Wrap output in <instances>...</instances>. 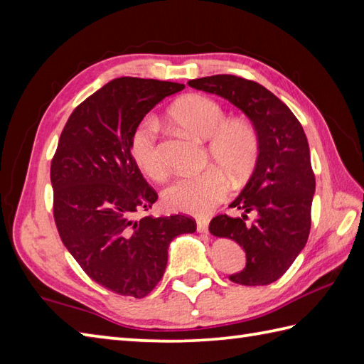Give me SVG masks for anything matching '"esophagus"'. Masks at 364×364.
<instances>
[{
  "label": "esophagus",
  "mask_w": 364,
  "mask_h": 364,
  "mask_svg": "<svg viewBox=\"0 0 364 364\" xmlns=\"http://www.w3.org/2000/svg\"><path fill=\"white\" fill-rule=\"evenodd\" d=\"M208 225H210V220L205 218L197 219V231L198 233H208Z\"/></svg>",
  "instance_id": "34e87169"
}]
</instances>
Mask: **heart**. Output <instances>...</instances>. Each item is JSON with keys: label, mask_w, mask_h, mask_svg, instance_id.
Returning a JSON list of instances; mask_svg holds the SVG:
<instances>
[{"label": "heart", "mask_w": 364, "mask_h": 364, "mask_svg": "<svg viewBox=\"0 0 364 364\" xmlns=\"http://www.w3.org/2000/svg\"><path fill=\"white\" fill-rule=\"evenodd\" d=\"M178 125L208 141V154L214 164L233 176L242 178L253 168L259 153L257 129L245 120H227V114L215 100L192 94L183 97L170 109ZM131 156L136 166L151 180L162 181L167 166L158 144V125L145 117L134 128L129 141ZM219 168L183 175L168 184L162 200L172 211L203 215L227 196L228 180Z\"/></svg>", "instance_id": "b5f03b06"}]
</instances>
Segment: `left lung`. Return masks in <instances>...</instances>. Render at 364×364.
<instances>
[{
    "label": "left lung",
    "instance_id": "1",
    "mask_svg": "<svg viewBox=\"0 0 364 364\" xmlns=\"http://www.w3.org/2000/svg\"><path fill=\"white\" fill-rule=\"evenodd\" d=\"M188 84L228 100L257 129V164L230 205L242 214L218 215L210 231L233 239L245 252V267L231 274V282L244 286L272 283L289 269L310 235L316 180L305 131L289 107L258 82L214 75ZM249 213L254 214L253 221L248 220Z\"/></svg>",
    "mask_w": 364,
    "mask_h": 364
}]
</instances>
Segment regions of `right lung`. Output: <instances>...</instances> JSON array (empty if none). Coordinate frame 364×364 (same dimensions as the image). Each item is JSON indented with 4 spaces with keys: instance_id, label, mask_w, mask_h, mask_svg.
Masks as SVG:
<instances>
[{
    "instance_id": "right-lung-1",
    "label": "right lung",
    "mask_w": 364,
    "mask_h": 364,
    "mask_svg": "<svg viewBox=\"0 0 364 364\" xmlns=\"http://www.w3.org/2000/svg\"><path fill=\"white\" fill-rule=\"evenodd\" d=\"M184 84L117 78L76 107L51 161L54 222L67 250L92 280L120 296L145 297L164 275L168 245L194 233L181 214L134 219L158 194L131 156L139 122Z\"/></svg>"
}]
</instances>
